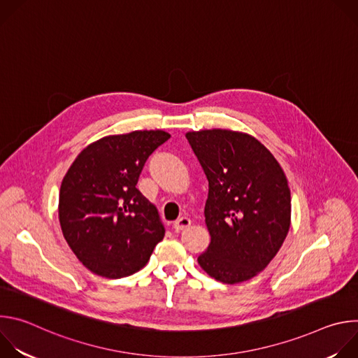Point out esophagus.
Instances as JSON below:
<instances>
[{
    "label": "esophagus",
    "mask_w": 358,
    "mask_h": 358,
    "mask_svg": "<svg viewBox=\"0 0 358 358\" xmlns=\"http://www.w3.org/2000/svg\"><path fill=\"white\" fill-rule=\"evenodd\" d=\"M191 225V220L188 217H180L176 222H174V228L176 231H182L185 228H188Z\"/></svg>",
    "instance_id": "obj_1"
}]
</instances>
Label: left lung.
I'll return each mask as SVG.
<instances>
[{
    "mask_svg": "<svg viewBox=\"0 0 358 358\" xmlns=\"http://www.w3.org/2000/svg\"><path fill=\"white\" fill-rule=\"evenodd\" d=\"M185 137L208 180L203 214L211 242L199 266L228 285L257 276L290 227V189L280 164L246 133L213 129Z\"/></svg>",
    "mask_w": 358,
    "mask_h": 358,
    "instance_id": "left-lung-1",
    "label": "left lung"
}]
</instances>
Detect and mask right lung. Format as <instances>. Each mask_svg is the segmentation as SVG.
Wrapping results in <instances>:
<instances>
[{"label": "right lung", "mask_w": 358, "mask_h": 358, "mask_svg": "<svg viewBox=\"0 0 358 358\" xmlns=\"http://www.w3.org/2000/svg\"><path fill=\"white\" fill-rule=\"evenodd\" d=\"M169 138L163 130L108 136L83 148L69 167L59 191V222L90 272L130 276L163 241L159 211L136 185L148 156Z\"/></svg>", "instance_id": "right-lung-1"}]
</instances>
